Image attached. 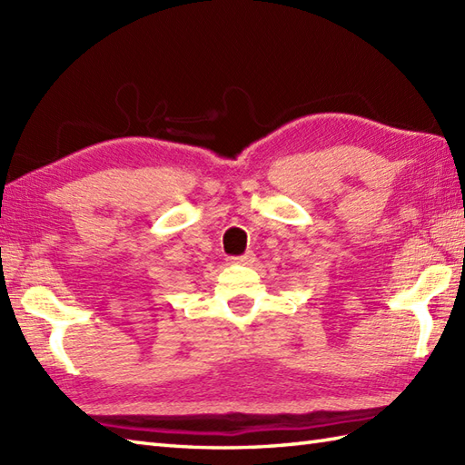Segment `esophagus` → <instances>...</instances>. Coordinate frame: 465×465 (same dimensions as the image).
Wrapping results in <instances>:
<instances>
[{
	"mask_svg": "<svg viewBox=\"0 0 465 465\" xmlns=\"http://www.w3.org/2000/svg\"><path fill=\"white\" fill-rule=\"evenodd\" d=\"M232 263H240V265H252L255 262V253L253 252H248L243 255H238V258H230Z\"/></svg>",
	"mask_w": 465,
	"mask_h": 465,
	"instance_id": "34e87169",
	"label": "esophagus"
}]
</instances>
